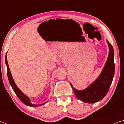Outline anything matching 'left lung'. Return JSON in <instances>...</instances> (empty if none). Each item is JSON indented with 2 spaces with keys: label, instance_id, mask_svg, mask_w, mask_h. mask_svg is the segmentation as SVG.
Returning a JSON list of instances; mask_svg holds the SVG:
<instances>
[{
  "label": "left lung",
  "instance_id": "left-lung-1",
  "mask_svg": "<svg viewBox=\"0 0 124 124\" xmlns=\"http://www.w3.org/2000/svg\"><path fill=\"white\" fill-rule=\"evenodd\" d=\"M107 42L109 49L108 57L98 78L87 89L83 90H77L70 84L75 96L81 101L87 103H93L102 100L107 95L112 84L115 72L114 50L109 42Z\"/></svg>",
  "mask_w": 124,
  "mask_h": 124
}]
</instances>
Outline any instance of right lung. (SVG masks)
<instances>
[{"label": "right lung", "instance_id": "right-lung-1", "mask_svg": "<svg viewBox=\"0 0 124 124\" xmlns=\"http://www.w3.org/2000/svg\"><path fill=\"white\" fill-rule=\"evenodd\" d=\"M5 63H6V65H7V67L8 77V79H9L10 84L11 86L12 89H13V90L14 91L15 93L16 94V95L17 96L18 98H19V99L24 104H25L26 105H27V106H28L38 107V106H41V105L44 104L45 103L42 104H39V105L33 104L32 103H31L30 100L29 99V98L27 97V96L25 95L23 93V92L21 91L19 89H18V87L17 86L16 84L14 82L13 78H12L11 72H10V69L9 67V65H8V63L7 54H6V56H5Z\"/></svg>", "mask_w": 124, "mask_h": 124}]
</instances>
